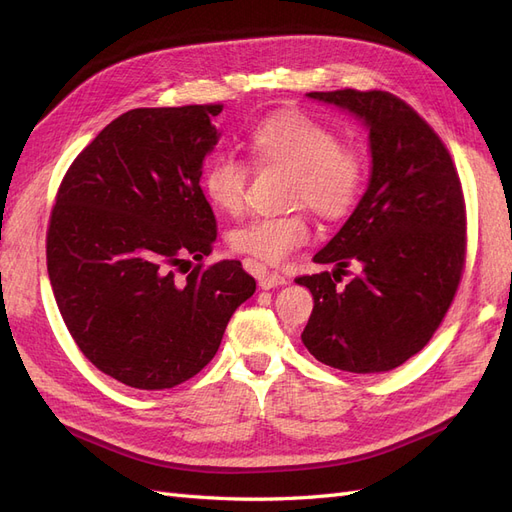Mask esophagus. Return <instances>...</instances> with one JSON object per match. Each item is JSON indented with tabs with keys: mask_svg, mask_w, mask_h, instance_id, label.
Segmentation results:
<instances>
[{
	"mask_svg": "<svg viewBox=\"0 0 512 512\" xmlns=\"http://www.w3.org/2000/svg\"><path fill=\"white\" fill-rule=\"evenodd\" d=\"M245 267L250 269V271L258 277V284H260V288H265V290L275 288V286H284V284L288 282V277H286L284 273L267 271V267H262L260 262H256V260H250V258H247V260H245Z\"/></svg>",
	"mask_w": 512,
	"mask_h": 512,
	"instance_id": "obj_1",
	"label": "esophagus"
}]
</instances>
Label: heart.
Returning <instances> with one entry per match:
<instances>
[{
    "label": "heart",
    "mask_w": 512,
    "mask_h": 512,
    "mask_svg": "<svg viewBox=\"0 0 512 512\" xmlns=\"http://www.w3.org/2000/svg\"><path fill=\"white\" fill-rule=\"evenodd\" d=\"M245 147L250 158L280 164L292 170L288 203L309 205L322 220H342L359 203L365 188L367 164L363 153L346 143L327 123L301 111H277L260 119L247 132ZM203 192L211 207L239 215L245 207L247 164L232 158H213L203 173ZM309 239V220L303 209L284 215H260L230 232L237 252L262 262L286 260Z\"/></svg>",
    "instance_id": "b5f03b06"
}]
</instances>
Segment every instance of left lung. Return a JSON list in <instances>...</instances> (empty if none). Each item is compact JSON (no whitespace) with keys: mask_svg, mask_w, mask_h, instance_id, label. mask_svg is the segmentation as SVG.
Listing matches in <instances>:
<instances>
[{"mask_svg":"<svg viewBox=\"0 0 512 512\" xmlns=\"http://www.w3.org/2000/svg\"><path fill=\"white\" fill-rule=\"evenodd\" d=\"M369 130L371 177L342 230L314 256L329 271L297 277L314 297L301 333L324 365L378 374L406 363L438 331L466 267V203L442 138L389 91H312ZM350 261L362 271L336 288Z\"/></svg>","mask_w":512,"mask_h":512,"instance_id":"obj_1","label":"left lung"}]
</instances>
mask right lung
Returning a JSON list of instances; mask_svg holds the SVG:
<instances>
[{
    "mask_svg": "<svg viewBox=\"0 0 512 512\" xmlns=\"http://www.w3.org/2000/svg\"><path fill=\"white\" fill-rule=\"evenodd\" d=\"M222 108L123 113L76 156L57 190L46 269L61 318L87 359L132 389H173L196 376L256 290L239 260L177 277L218 237L200 177Z\"/></svg>",
    "mask_w": 512,
    "mask_h": 512,
    "instance_id": "obj_1",
    "label": "right lung"
}]
</instances>
